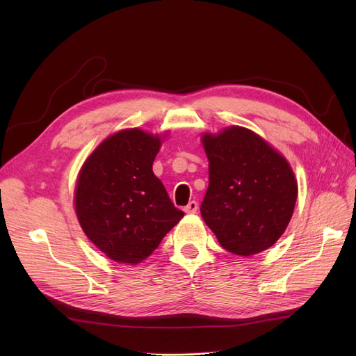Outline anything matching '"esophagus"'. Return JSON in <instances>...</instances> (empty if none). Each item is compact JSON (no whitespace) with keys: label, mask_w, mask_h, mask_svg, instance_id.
Listing matches in <instances>:
<instances>
[{"label":"esophagus","mask_w":356,"mask_h":356,"mask_svg":"<svg viewBox=\"0 0 356 356\" xmlns=\"http://www.w3.org/2000/svg\"><path fill=\"white\" fill-rule=\"evenodd\" d=\"M196 211H197V202L196 200H191L188 203V207L184 208L186 213H196Z\"/></svg>","instance_id":"obj_1"}]
</instances>
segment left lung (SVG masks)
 Returning <instances> with one entry per match:
<instances>
[{"mask_svg": "<svg viewBox=\"0 0 356 356\" xmlns=\"http://www.w3.org/2000/svg\"><path fill=\"white\" fill-rule=\"evenodd\" d=\"M209 186L200 204L204 223L231 254L250 257L283 235L297 199L289 161L244 127L203 134Z\"/></svg>", "mask_w": 356, "mask_h": 356, "instance_id": "1", "label": "left lung"}]
</instances>
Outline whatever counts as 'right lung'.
Here are the masks:
<instances>
[{"instance_id":"obj_1","label":"right lung","mask_w":356,"mask_h":356,"mask_svg":"<svg viewBox=\"0 0 356 356\" xmlns=\"http://www.w3.org/2000/svg\"><path fill=\"white\" fill-rule=\"evenodd\" d=\"M160 136L140 128L104 140L83 163L74 209L86 236L115 263L136 266L183 218L153 173Z\"/></svg>"}]
</instances>
